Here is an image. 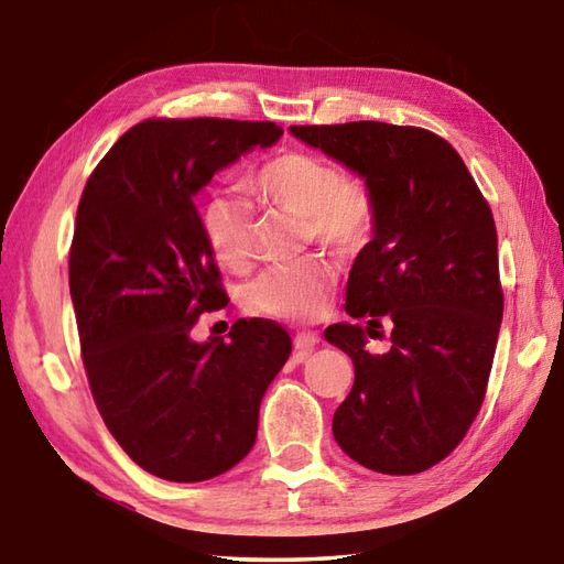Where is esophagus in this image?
Returning a JSON list of instances; mask_svg holds the SVG:
<instances>
[{"label": "esophagus", "mask_w": 564, "mask_h": 564, "mask_svg": "<svg viewBox=\"0 0 564 564\" xmlns=\"http://www.w3.org/2000/svg\"><path fill=\"white\" fill-rule=\"evenodd\" d=\"M318 336L316 333H311V330H301V333H295V338H293V348L301 352V356H308V352L318 346Z\"/></svg>", "instance_id": "esophagus-1"}]
</instances>
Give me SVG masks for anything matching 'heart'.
Instances as JSON below:
<instances>
[{
  "label": "heart",
  "instance_id": "b5f03b06",
  "mask_svg": "<svg viewBox=\"0 0 564 564\" xmlns=\"http://www.w3.org/2000/svg\"><path fill=\"white\" fill-rule=\"evenodd\" d=\"M248 202L303 214L308 236L352 251L368 241L376 224V198L358 174H346L328 159L308 151H279L243 178ZM202 228L214 259L228 271H243L253 259L251 214L241 198L212 196L202 212ZM336 283L326 259L308 256L261 273L246 289L253 311L275 318L308 321L321 316Z\"/></svg>",
  "mask_w": 564,
  "mask_h": 564
}]
</instances>
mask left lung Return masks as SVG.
<instances>
[{
  "mask_svg": "<svg viewBox=\"0 0 564 564\" xmlns=\"http://www.w3.org/2000/svg\"><path fill=\"white\" fill-rule=\"evenodd\" d=\"M356 171L376 198L373 241L350 269L346 311L326 340L348 352L356 383L333 437L362 467L415 475L451 455L480 413L502 321L498 231L460 154L437 133L383 121L291 127ZM388 319L391 350L365 336Z\"/></svg>",
  "mask_w": 564,
  "mask_h": 564,
  "instance_id": "obj_1",
  "label": "left lung"
}]
</instances>
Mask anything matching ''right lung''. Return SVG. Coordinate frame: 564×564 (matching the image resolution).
I'll list each match as a JSON object with an SVG mask.
<instances>
[{
  "label": "right lung",
  "instance_id": "right-lung-1",
  "mask_svg": "<svg viewBox=\"0 0 564 564\" xmlns=\"http://www.w3.org/2000/svg\"><path fill=\"white\" fill-rule=\"evenodd\" d=\"M281 133L273 121L147 119L107 151L76 208L69 291L94 403L123 453L171 482L243 460L291 356L265 318L236 321L228 340L191 338L202 313L228 305L194 196Z\"/></svg>",
  "mask_w": 564,
  "mask_h": 564
}]
</instances>
